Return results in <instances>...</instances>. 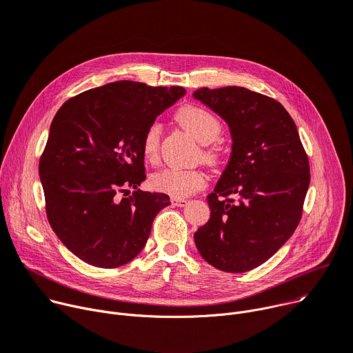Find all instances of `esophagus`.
I'll return each instance as SVG.
<instances>
[{
	"label": "esophagus",
	"mask_w": 353,
	"mask_h": 353,
	"mask_svg": "<svg viewBox=\"0 0 353 353\" xmlns=\"http://www.w3.org/2000/svg\"><path fill=\"white\" fill-rule=\"evenodd\" d=\"M187 203V200H184V199H172V204L173 205H177V207H184Z\"/></svg>",
	"instance_id": "obj_1"
}]
</instances>
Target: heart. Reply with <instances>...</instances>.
<instances>
[{
    "label": "heart",
    "mask_w": 353,
    "mask_h": 353,
    "mask_svg": "<svg viewBox=\"0 0 353 353\" xmlns=\"http://www.w3.org/2000/svg\"><path fill=\"white\" fill-rule=\"evenodd\" d=\"M174 117L187 132L192 133L200 143L204 145L214 142L223 130L219 117L199 105L189 103L179 108ZM160 136L161 126L157 122H153L146 128L142 137V153L146 160L154 161L157 159ZM204 159L208 163H216L219 160V152L211 148L205 149ZM150 184L160 193L169 194L174 199H184L203 189L205 185V174L200 169L169 168L152 174Z\"/></svg>",
    "instance_id": "obj_1"
}]
</instances>
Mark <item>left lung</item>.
I'll list each match as a JSON object with an SVG mask.
<instances>
[{
    "instance_id": "left-lung-1",
    "label": "left lung",
    "mask_w": 353,
    "mask_h": 353,
    "mask_svg": "<svg viewBox=\"0 0 353 353\" xmlns=\"http://www.w3.org/2000/svg\"><path fill=\"white\" fill-rule=\"evenodd\" d=\"M193 97L227 122L232 150L214 192L210 220L194 234L217 270L264 264L292 236L310 187V161L285 108L241 86L201 88Z\"/></svg>"
}]
</instances>
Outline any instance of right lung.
<instances>
[{"instance_id":"obj_1","label":"right lung","mask_w":353,"mask_h":353,"mask_svg":"<svg viewBox=\"0 0 353 353\" xmlns=\"http://www.w3.org/2000/svg\"><path fill=\"white\" fill-rule=\"evenodd\" d=\"M184 93L181 86L117 81L79 93L57 112L39 159L45 210L58 239L82 261L116 268L146 245L170 199L137 189L146 179L142 137Z\"/></svg>"}]
</instances>
